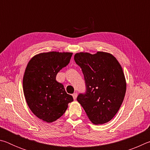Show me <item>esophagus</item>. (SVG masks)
<instances>
[{
	"label": "esophagus",
	"mask_w": 150,
	"mask_h": 150,
	"mask_svg": "<svg viewBox=\"0 0 150 150\" xmlns=\"http://www.w3.org/2000/svg\"><path fill=\"white\" fill-rule=\"evenodd\" d=\"M72 96H73V98H74V99H76V98H77V93H73Z\"/></svg>",
	"instance_id": "34e87169"
}]
</instances>
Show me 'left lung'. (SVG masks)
<instances>
[{
    "label": "left lung",
    "instance_id": "left-lung-1",
    "mask_svg": "<svg viewBox=\"0 0 150 150\" xmlns=\"http://www.w3.org/2000/svg\"><path fill=\"white\" fill-rule=\"evenodd\" d=\"M74 59L82 69L87 87L77 101L93 124L108 122L118 112L126 94L122 66L113 55L104 52L77 53Z\"/></svg>",
    "mask_w": 150,
    "mask_h": 150
}]
</instances>
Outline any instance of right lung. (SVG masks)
<instances>
[{"instance_id": "obj_1", "label": "right lung", "mask_w": 150, "mask_h": 150, "mask_svg": "<svg viewBox=\"0 0 150 150\" xmlns=\"http://www.w3.org/2000/svg\"><path fill=\"white\" fill-rule=\"evenodd\" d=\"M73 53L50 52L35 55L23 77L25 99L35 116L47 123L59 118L73 100L56 81L57 73L69 63Z\"/></svg>"}]
</instances>
